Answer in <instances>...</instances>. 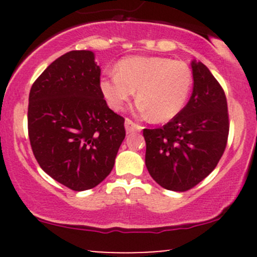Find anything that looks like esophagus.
I'll list each match as a JSON object with an SVG mask.
<instances>
[{
	"label": "esophagus",
	"mask_w": 257,
	"mask_h": 257,
	"mask_svg": "<svg viewBox=\"0 0 257 257\" xmlns=\"http://www.w3.org/2000/svg\"><path fill=\"white\" fill-rule=\"evenodd\" d=\"M125 131H126V133H132V132H140L141 129H143V126L141 125H139V124H137V123H134L133 122V120H131V119H128L126 118L125 119Z\"/></svg>",
	"instance_id": "esophagus-1"
}]
</instances>
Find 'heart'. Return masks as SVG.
I'll return each instance as SVG.
<instances>
[{"instance_id": "obj_1", "label": "heart", "mask_w": 257, "mask_h": 257, "mask_svg": "<svg viewBox=\"0 0 257 257\" xmlns=\"http://www.w3.org/2000/svg\"><path fill=\"white\" fill-rule=\"evenodd\" d=\"M193 77L187 64L163 57L122 59L116 72L100 79V89L112 110L118 111L138 89V110L155 123L173 119L185 107Z\"/></svg>"}]
</instances>
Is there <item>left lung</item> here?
<instances>
[{"label":"left lung","instance_id":"8db88e82","mask_svg":"<svg viewBox=\"0 0 257 257\" xmlns=\"http://www.w3.org/2000/svg\"><path fill=\"white\" fill-rule=\"evenodd\" d=\"M193 91L166 125L144 129L145 163L159 186L185 192L209 175L222 157L229 123L225 91L200 61L191 63Z\"/></svg>","mask_w":257,"mask_h":257}]
</instances>
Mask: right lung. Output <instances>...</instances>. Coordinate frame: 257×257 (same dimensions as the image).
Segmentation results:
<instances>
[{"label":"right lung","instance_id":"obj_1","mask_svg":"<svg viewBox=\"0 0 257 257\" xmlns=\"http://www.w3.org/2000/svg\"><path fill=\"white\" fill-rule=\"evenodd\" d=\"M28 126L35 158L55 181L78 192L104 181L125 129L106 104L93 52L66 53L41 73L29 95Z\"/></svg>","mask_w":257,"mask_h":257}]
</instances>
